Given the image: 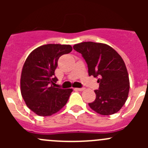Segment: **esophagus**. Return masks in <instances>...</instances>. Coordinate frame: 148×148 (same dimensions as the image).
Segmentation results:
<instances>
[{
	"label": "esophagus",
	"instance_id": "obj_1",
	"mask_svg": "<svg viewBox=\"0 0 148 148\" xmlns=\"http://www.w3.org/2000/svg\"><path fill=\"white\" fill-rule=\"evenodd\" d=\"M76 89H77V90H78V91H83V90H84V87H82V88H76Z\"/></svg>",
	"mask_w": 148,
	"mask_h": 148
}]
</instances>
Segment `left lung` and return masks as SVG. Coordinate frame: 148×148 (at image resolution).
Instances as JSON below:
<instances>
[{
	"label": "left lung",
	"mask_w": 148,
	"mask_h": 148,
	"mask_svg": "<svg viewBox=\"0 0 148 148\" xmlns=\"http://www.w3.org/2000/svg\"><path fill=\"white\" fill-rule=\"evenodd\" d=\"M73 48L87 64L89 75L99 77V89L95 90L96 99L89 103V107L102 115L117 112L126 102L130 89L127 70L120 55L102 43L82 42Z\"/></svg>",
	"instance_id": "obj_1"
}]
</instances>
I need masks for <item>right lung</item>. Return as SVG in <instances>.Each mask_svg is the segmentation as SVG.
<instances>
[{"label":"right lung","instance_id":"1","mask_svg":"<svg viewBox=\"0 0 148 148\" xmlns=\"http://www.w3.org/2000/svg\"><path fill=\"white\" fill-rule=\"evenodd\" d=\"M71 51L70 45L46 44L34 49L26 59L21 92L27 107L38 115H51L66 104L73 90L55 87L58 79L54 71L59 57Z\"/></svg>","mask_w":148,"mask_h":148}]
</instances>
